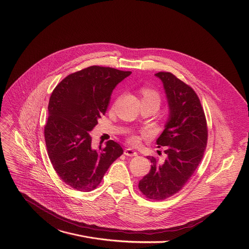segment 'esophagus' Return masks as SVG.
<instances>
[{"label": "esophagus", "instance_id": "obj_1", "mask_svg": "<svg viewBox=\"0 0 249 249\" xmlns=\"http://www.w3.org/2000/svg\"><path fill=\"white\" fill-rule=\"evenodd\" d=\"M124 154L126 155V156H128V157H134V156H137V152L136 151H134L133 149H131V148H126L125 150H124Z\"/></svg>", "mask_w": 249, "mask_h": 249}]
</instances>
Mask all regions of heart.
Segmentation results:
<instances>
[{"label": "heart", "instance_id": "obj_1", "mask_svg": "<svg viewBox=\"0 0 249 249\" xmlns=\"http://www.w3.org/2000/svg\"><path fill=\"white\" fill-rule=\"evenodd\" d=\"M142 94H143V99H153L155 101H157L158 103H160V95L155 90L151 89V88H143L142 90ZM130 142L131 143H137L138 142V138L136 136H132L130 138Z\"/></svg>", "mask_w": 249, "mask_h": 249}]
</instances>
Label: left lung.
Wrapping results in <instances>:
<instances>
[{"label":"left lung","mask_w":249,"mask_h":249,"mask_svg":"<svg viewBox=\"0 0 249 249\" xmlns=\"http://www.w3.org/2000/svg\"><path fill=\"white\" fill-rule=\"evenodd\" d=\"M164 85L169 118L157 139L166 147V160L159 163L149 157L151 170L139 182V190L150 199L163 200L186 185L198 167L208 142L205 112L195 90L171 72H158Z\"/></svg>","instance_id":"1"}]
</instances>
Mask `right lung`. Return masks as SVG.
I'll return each instance as SVG.
<instances>
[{
  "mask_svg": "<svg viewBox=\"0 0 249 249\" xmlns=\"http://www.w3.org/2000/svg\"><path fill=\"white\" fill-rule=\"evenodd\" d=\"M131 73L93 65L67 75L53 89L44 140L57 176L74 190L96 189L111 164L123 154L113 140L104 148L92 149L89 132L105 114L113 89Z\"/></svg>",
  "mask_w": 249,
  "mask_h": 249,
  "instance_id": "right-lung-1",
  "label": "right lung"
}]
</instances>
